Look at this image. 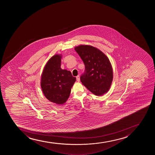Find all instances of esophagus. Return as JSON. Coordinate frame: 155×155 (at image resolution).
Instances as JSON below:
<instances>
[{"mask_svg": "<svg viewBox=\"0 0 155 155\" xmlns=\"http://www.w3.org/2000/svg\"><path fill=\"white\" fill-rule=\"evenodd\" d=\"M76 80L78 82L80 81V77H79V76H77L76 77Z\"/></svg>", "mask_w": 155, "mask_h": 155, "instance_id": "obj_1", "label": "esophagus"}]
</instances>
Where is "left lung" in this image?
<instances>
[{
  "instance_id": "8db88e82",
  "label": "left lung",
  "mask_w": 155,
  "mask_h": 155,
  "mask_svg": "<svg viewBox=\"0 0 155 155\" xmlns=\"http://www.w3.org/2000/svg\"><path fill=\"white\" fill-rule=\"evenodd\" d=\"M75 51L84 64L85 71L80 77L82 83L96 96H102L110 89L113 80V69L107 56L91 45L75 47Z\"/></svg>"
}]
</instances>
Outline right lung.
Returning <instances> with one entry per match:
<instances>
[{"label": "right lung", "instance_id": "1", "mask_svg": "<svg viewBox=\"0 0 155 155\" xmlns=\"http://www.w3.org/2000/svg\"><path fill=\"white\" fill-rule=\"evenodd\" d=\"M62 55L55 54L47 61L41 75V86L44 96L51 102H66L76 81L70 71L61 68Z\"/></svg>", "mask_w": 155, "mask_h": 155}]
</instances>
